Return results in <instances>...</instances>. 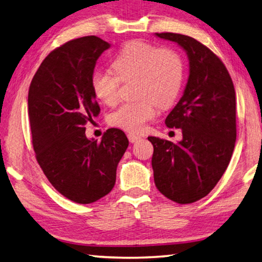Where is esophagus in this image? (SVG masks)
<instances>
[{
  "mask_svg": "<svg viewBox=\"0 0 262 262\" xmlns=\"http://www.w3.org/2000/svg\"><path fill=\"white\" fill-rule=\"evenodd\" d=\"M127 136H128V140H129L130 143H134V142L141 140V136L139 134H135V133H129Z\"/></svg>",
  "mask_w": 262,
  "mask_h": 262,
  "instance_id": "esophagus-1",
  "label": "esophagus"
}]
</instances>
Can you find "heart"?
<instances>
[{
	"instance_id": "b5f03b06",
	"label": "heart",
	"mask_w": 262,
	"mask_h": 262,
	"mask_svg": "<svg viewBox=\"0 0 262 262\" xmlns=\"http://www.w3.org/2000/svg\"><path fill=\"white\" fill-rule=\"evenodd\" d=\"M110 71L98 70L92 77V88L99 101L113 105L121 81L136 78L137 101L125 102L110 116L108 122L126 130H142L157 116L158 106L166 108L178 98L183 84L184 64L177 51L133 41L118 52Z\"/></svg>"
}]
</instances>
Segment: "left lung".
<instances>
[{
  "label": "left lung",
  "mask_w": 262,
  "mask_h": 262,
  "mask_svg": "<svg viewBox=\"0 0 262 262\" xmlns=\"http://www.w3.org/2000/svg\"><path fill=\"white\" fill-rule=\"evenodd\" d=\"M177 42L189 58V78L165 120L181 128L179 143L149 136L157 189L170 201L191 204L211 192L229 165L236 142V94L221 59L201 42L177 33H156Z\"/></svg>",
  "instance_id": "left-lung-1"
}]
</instances>
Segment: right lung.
Returning a JSON list of instances; mask_svg holds the SVG:
<instances>
[{
	"label": "right lung",
	"instance_id": "1",
	"mask_svg": "<svg viewBox=\"0 0 262 262\" xmlns=\"http://www.w3.org/2000/svg\"><path fill=\"white\" fill-rule=\"evenodd\" d=\"M108 48L95 35L66 42L46 57L28 90L37 163L52 187L78 204L94 203L111 191L129 144L118 128L107 129L101 142L85 136V123L101 111L92 88L94 69Z\"/></svg>",
	"mask_w": 262,
	"mask_h": 262
}]
</instances>
